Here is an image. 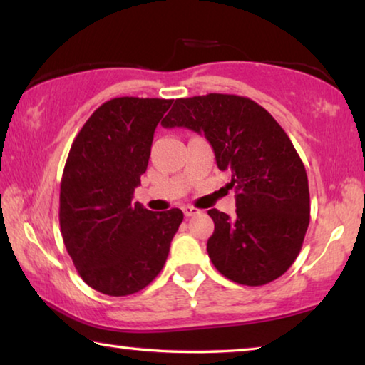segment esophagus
Masks as SVG:
<instances>
[{
	"instance_id": "34e87169",
	"label": "esophagus",
	"mask_w": 365,
	"mask_h": 365,
	"mask_svg": "<svg viewBox=\"0 0 365 365\" xmlns=\"http://www.w3.org/2000/svg\"><path fill=\"white\" fill-rule=\"evenodd\" d=\"M182 209H183V214L187 215V217H191V215H196V214L201 212L200 209L195 207V206H183Z\"/></svg>"
}]
</instances>
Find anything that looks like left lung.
I'll return each instance as SVG.
<instances>
[{
	"mask_svg": "<svg viewBox=\"0 0 365 365\" xmlns=\"http://www.w3.org/2000/svg\"><path fill=\"white\" fill-rule=\"evenodd\" d=\"M160 125L205 135L217 168L232 174L237 214L209 209L214 233L207 255L240 285L279 279L298 257L309 225L304 164L274 117L245 96L209 93L178 98Z\"/></svg>",
	"mask_w": 365,
	"mask_h": 365,
	"instance_id": "obj_1",
	"label": "left lung"
}]
</instances>
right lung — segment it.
I'll list each match as a JSON object with an SVG mask.
<instances>
[{"instance_id": "right-lung-1", "label": "right lung", "mask_w": 365, "mask_h": 365, "mask_svg": "<svg viewBox=\"0 0 365 365\" xmlns=\"http://www.w3.org/2000/svg\"><path fill=\"white\" fill-rule=\"evenodd\" d=\"M174 100L114 98L101 104L71 146L59 195L66 250L86 285L127 296L156 279L183 220L180 209L132 202L159 120Z\"/></svg>"}]
</instances>
